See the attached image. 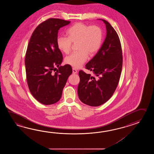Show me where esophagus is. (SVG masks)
I'll list each match as a JSON object with an SVG mask.
<instances>
[{
  "label": "esophagus",
  "instance_id": "obj_1",
  "mask_svg": "<svg viewBox=\"0 0 154 154\" xmlns=\"http://www.w3.org/2000/svg\"><path fill=\"white\" fill-rule=\"evenodd\" d=\"M77 70L75 68H72V73L73 74H77Z\"/></svg>",
  "mask_w": 154,
  "mask_h": 154
}]
</instances>
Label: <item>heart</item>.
Masks as SVG:
<instances>
[{
    "instance_id": "heart-1",
    "label": "heart",
    "mask_w": 154,
    "mask_h": 154,
    "mask_svg": "<svg viewBox=\"0 0 154 154\" xmlns=\"http://www.w3.org/2000/svg\"><path fill=\"white\" fill-rule=\"evenodd\" d=\"M68 37L59 36L57 39L58 48L65 54L72 49V43H78V52L66 57L65 62L74 68H80L88 58V54L93 55L101 45L103 32L99 26H88L78 23L67 31Z\"/></svg>"
}]
</instances>
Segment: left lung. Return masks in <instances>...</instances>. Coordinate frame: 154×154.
<instances>
[{"label": "left lung", "mask_w": 154, "mask_h": 154, "mask_svg": "<svg viewBox=\"0 0 154 154\" xmlns=\"http://www.w3.org/2000/svg\"><path fill=\"white\" fill-rule=\"evenodd\" d=\"M107 35L101 47L85 66L96 77L82 70L79 75L78 94L80 101L90 106H99L111 98L118 86L121 74L123 56L118 34L106 20Z\"/></svg>", "instance_id": "obj_1"}]
</instances>
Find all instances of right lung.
<instances>
[{
    "instance_id": "1",
    "label": "right lung",
    "mask_w": 154,
    "mask_h": 154,
    "mask_svg": "<svg viewBox=\"0 0 154 154\" xmlns=\"http://www.w3.org/2000/svg\"><path fill=\"white\" fill-rule=\"evenodd\" d=\"M70 23L55 18L46 20L34 30L27 46L25 60L27 85L33 96L43 105L59 101L72 73L70 65L60 66L63 57L57 45L58 30Z\"/></svg>"
}]
</instances>
